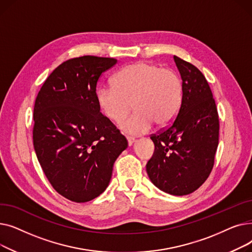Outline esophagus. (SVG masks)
Wrapping results in <instances>:
<instances>
[{"mask_svg": "<svg viewBox=\"0 0 252 252\" xmlns=\"http://www.w3.org/2000/svg\"><path fill=\"white\" fill-rule=\"evenodd\" d=\"M126 140H127L128 146H129V147H130V146H133V144L135 143V139H134V138H131V137H126Z\"/></svg>", "mask_w": 252, "mask_h": 252, "instance_id": "esophagus-1", "label": "esophagus"}]
</instances>
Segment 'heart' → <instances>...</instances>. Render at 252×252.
I'll use <instances>...</instances> for the list:
<instances>
[{
	"instance_id": "1",
	"label": "heart",
	"mask_w": 252,
	"mask_h": 252,
	"mask_svg": "<svg viewBox=\"0 0 252 252\" xmlns=\"http://www.w3.org/2000/svg\"><path fill=\"white\" fill-rule=\"evenodd\" d=\"M102 113L114 123L122 122L134 107L136 112L121 123L124 133L139 136L153 126H165L177 116L183 101V84L173 70L156 64L137 62L119 70L112 87L96 92Z\"/></svg>"
}]
</instances>
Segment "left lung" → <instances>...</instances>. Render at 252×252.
Masks as SVG:
<instances>
[{
    "instance_id": "8db88e82",
    "label": "left lung",
    "mask_w": 252,
    "mask_h": 252,
    "mask_svg": "<svg viewBox=\"0 0 252 252\" xmlns=\"http://www.w3.org/2000/svg\"><path fill=\"white\" fill-rule=\"evenodd\" d=\"M174 60L182 77L183 101L170 126L150 137L155 150L146 170L158 189L184 196L199 188L214 167L220 124L202 72L177 56Z\"/></svg>"
}]
</instances>
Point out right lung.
Listing matches in <instances>:
<instances>
[{"label": "right lung", "instance_id": "obj_1", "mask_svg": "<svg viewBox=\"0 0 252 252\" xmlns=\"http://www.w3.org/2000/svg\"><path fill=\"white\" fill-rule=\"evenodd\" d=\"M114 58L83 56L60 64L39 90L33 108V147L60 195L88 202L102 194L127 141L104 116L96 87Z\"/></svg>", "mask_w": 252, "mask_h": 252}]
</instances>
